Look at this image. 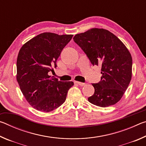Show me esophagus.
I'll use <instances>...</instances> for the list:
<instances>
[{"label": "esophagus", "instance_id": "obj_1", "mask_svg": "<svg viewBox=\"0 0 146 146\" xmlns=\"http://www.w3.org/2000/svg\"><path fill=\"white\" fill-rule=\"evenodd\" d=\"M76 84H77L78 85L80 86H85L86 84V83H82V82H75Z\"/></svg>", "mask_w": 146, "mask_h": 146}]
</instances>
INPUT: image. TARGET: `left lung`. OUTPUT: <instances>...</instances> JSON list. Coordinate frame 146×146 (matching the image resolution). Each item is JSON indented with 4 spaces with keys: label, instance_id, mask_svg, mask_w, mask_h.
Instances as JSON below:
<instances>
[{
    "label": "left lung",
    "instance_id": "1",
    "mask_svg": "<svg viewBox=\"0 0 146 146\" xmlns=\"http://www.w3.org/2000/svg\"><path fill=\"white\" fill-rule=\"evenodd\" d=\"M75 42L80 46L93 66L100 65L101 80L92 84L95 93L88 101L99 107L114 105L122 97L132 75V57L117 36L106 29L93 28L76 34Z\"/></svg>",
    "mask_w": 146,
    "mask_h": 146
}]
</instances>
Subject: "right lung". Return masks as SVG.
<instances>
[{
	"instance_id": "1",
	"label": "right lung",
	"mask_w": 146,
	"mask_h": 146,
	"mask_svg": "<svg viewBox=\"0 0 146 146\" xmlns=\"http://www.w3.org/2000/svg\"><path fill=\"white\" fill-rule=\"evenodd\" d=\"M73 35L43 33L31 38L20 49L17 60V80L28 103L35 110L49 112L65 102L73 82L50 79L51 67Z\"/></svg>"
}]
</instances>
